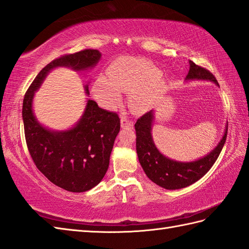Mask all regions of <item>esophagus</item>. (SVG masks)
I'll return each mask as SVG.
<instances>
[{
	"mask_svg": "<svg viewBox=\"0 0 249 249\" xmlns=\"http://www.w3.org/2000/svg\"><path fill=\"white\" fill-rule=\"evenodd\" d=\"M121 126L123 128H133L134 126V122L130 119H128L127 116H122L121 118Z\"/></svg>",
	"mask_w": 249,
	"mask_h": 249,
	"instance_id": "esophagus-1",
	"label": "esophagus"
}]
</instances>
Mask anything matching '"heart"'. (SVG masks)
Instances as JSON below:
<instances>
[{
  "label": "heart",
  "instance_id": "heart-1",
  "mask_svg": "<svg viewBox=\"0 0 249 249\" xmlns=\"http://www.w3.org/2000/svg\"><path fill=\"white\" fill-rule=\"evenodd\" d=\"M107 78L99 77L94 84V95L107 107L121 102V92L131 93L130 102L135 109L143 108L147 100V89L141 86L158 75V70L150 62L138 57H121L106 71Z\"/></svg>",
  "mask_w": 249,
  "mask_h": 249
}]
</instances>
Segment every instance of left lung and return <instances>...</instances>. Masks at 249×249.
<instances>
[{
    "label": "left lung",
    "mask_w": 249,
    "mask_h": 249,
    "mask_svg": "<svg viewBox=\"0 0 249 249\" xmlns=\"http://www.w3.org/2000/svg\"><path fill=\"white\" fill-rule=\"evenodd\" d=\"M189 71L186 80H210L219 86L216 78L206 68L189 61ZM154 120L153 110L141 116L135 124L136 150L140 165L152 182L166 189H179L197 182L206 174L217 160L227 139L228 125L224 137L215 149L198 160L183 162L170 160L157 150L152 138V122Z\"/></svg>",
    "instance_id": "obj_1"
}]
</instances>
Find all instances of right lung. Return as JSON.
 Masks as SVG:
<instances>
[{
    "mask_svg": "<svg viewBox=\"0 0 249 249\" xmlns=\"http://www.w3.org/2000/svg\"><path fill=\"white\" fill-rule=\"evenodd\" d=\"M102 53L84 49L50 62L31 83L23 98L22 119L26 145L37 169L56 186L83 193L102 181L120 131V118L89 99L80 121L72 128L54 131L38 123L33 113L34 93L51 70L59 66L86 71L97 64ZM89 94V87H84Z\"/></svg>",
    "mask_w": 249,
    "mask_h": 249,
    "instance_id": "add662e5",
    "label": "right lung"
}]
</instances>
